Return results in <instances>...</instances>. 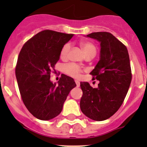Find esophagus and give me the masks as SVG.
<instances>
[{"label":"esophagus","mask_w":147,"mask_h":147,"mask_svg":"<svg viewBox=\"0 0 147 147\" xmlns=\"http://www.w3.org/2000/svg\"><path fill=\"white\" fill-rule=\"evenodd\" d=\"M75 83H76V86L78 87H80V82H79V81H78V80H75Z\"/></svg>","instance_id":"obj_1"}]
</instances>
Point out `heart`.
<instances>
[{
  "label": "heart",
  "instance_id": "b5f03b06",
  "mask_svg": "<svg viewBox=\"0 0 147 147\" xmlns=\"http://www.w3.org/2000/svg\"><path fill=\"white\" fill-rule=\"evenodd\" d=\"M80 46L82 48L83 51L85 53L86 56L90 55H93L95 56L97 50H96V47L94 45V44L90 42H82L80 43ZM69 50H70V44H65L60 50V57L63 59L67 58ZM63 70L67 75L75 78H80L81 73L83 71L80 67L76 64H74V63H69V64L65 65L64 67H63Z\"/></svg>",
  "mask_w": 147,
  "mask_h": 147
}]
</instances>
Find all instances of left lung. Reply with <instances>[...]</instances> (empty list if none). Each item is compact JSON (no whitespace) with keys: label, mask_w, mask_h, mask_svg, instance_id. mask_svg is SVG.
<instances>
[{"label":"left lung","mask_w":147,"mask_h":147,"mask_svg":"<svg viewBox=\"0 0 147 147\" xmlns=\"http://www.w3.org/2000/svg\"><path fill=\"white\" fill-rule=\"evenodd\" d=\"M100 42V59L90 72L100 81L97 88L80 82L81 111L95 121L109 119L122 105L131 81L129 56L127 47L112 34L92 32L87 35Z\"/></svg>","instance_id":"8db88e82"}]
</instances>
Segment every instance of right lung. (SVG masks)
Listing matches in <instances>:
<instances>
[{
    "instance_id": "right-lung-1",
    "label": "right lung",
    "mask_w": 147,
    "mask_h": 147,
    "mask_svg": "<svg viewBox=\"0 0 147 147\" xmlns=\"http://www.w3.org/2000/svg\"><path fill=\"white\" fill-rule=\"evenodd\" d=\"M72 36L45 30L28 40L19 53L16 76L20 96L37 119L50 120L60 115L69 92L76 86L72 78L63 74L57 84L50 80L62 47Z\"/></svg>"
}]
</instances>
